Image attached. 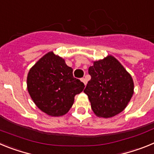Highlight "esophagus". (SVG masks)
I'll use <instances>...</instances> for the list:
<instances>
[{
  "mask_svg": "<svg viewBox=\"0 0 154 154\" xmlns=\"http://www.w3.org/2000/svg\"><path fill=\"white\" fill-rule=\"evenodd\" d=\"M81 81L82 82H83L84 84H85V85L87 84V81H86V79H85V78H82L81 79Z\"/></svg>",
  "mask_w": 154,
  "mask_h": 154,
  "instance_id": "obj_1",
  "label": "esophagus"
}]
</instances>
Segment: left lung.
I'll return each instance as SVG.
<instances>
[{
    "label": "left lung",
    "instance_id": "obj_1",
    "mask_svg": "<svg viewBox=\"0 0 154 154\" xmlns=\"http://www.w3.org/2000/svg\"><path fill=\"white\" fill-rule=\"evenodd\" d=\"M91 79L84 92L92 111L99 117L109 118L124 109L133 94V81L112 55L94 62L89 69Z\"/></svg>",
    "mask_w": 154,
    "mask_h": 154
}]
</instances>
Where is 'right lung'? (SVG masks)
Returning <instances> with one entry per match:
<instances>
[{
  "mask_svg": "<svg viewBox=\"0 0 154 154\" xmlns=\"http://www.w3.org/2000/svg\"><path fill=\"white\" fill-rule=\"evenodd\" d=\"M72 71L63 58L51 51L30 69L28 90L42 111L51 116H60L69 112L75 96L85 87L83 82L74 78Z\"/></svg>",
  "mask_w": 154,
  "mask_h": 154,
  "instance_id": "right-lung-1",
  "label": "right lung"
}]
</instances>
